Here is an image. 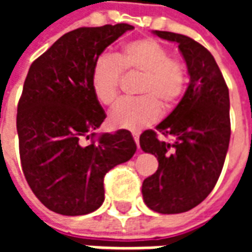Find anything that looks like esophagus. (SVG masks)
Masks as SVG:
<instances>
[{
  "instance_id": "esophagus-1",
  "label": "esophagus",
  "mask_w": 252,
  "mask_h": 252,
  "mask_svg": "<svg viewBox=\"0 0 252 252\" xmlns=\"http://www.w3.org/2000/svg\"><path fill=\"white\" fill-rule=\"evenodd\" d=\"M133 139H135V143H136V146L139 147V135H137V133H133Z\"/></svg>"
}]
</instances>
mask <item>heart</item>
<instances>
[{"mask_svg": "<svg viewBox=\"0 0 252 252\" xmlns=\"http://www.w3.org/2000/svg\"><path fill=\"white\" fill-rule=\"evenodd\" d=\"M121 70L142 74L137 85V99H123L112 109V126L139 131L158 120L160 106L171 110L185 92L186 67L170 57L167 48L153 39H137L123 46L113 57L102 54L92 68L90 85L95 98L102 105L115 104L119 95Z\"/></svg>", "mask_w": 252, "mask_h": 252, "instance_id": "obj_1", "label": "heart"}]
</instances>
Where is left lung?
Returning a JSON list of instances; mask_svg holds the SVG:
<instances>
[{
    "mask_svg": "<svg viewBox=\"0 0 252 252\" xmlns=\"http://www.w3.org/2000/svg\"><path fill=\"white\" fill-rule=\"evenodd\" d=\"M154 35L178 44L190 81L184 97L157 131L140 135L144 153L158 159V170L143 181L146 205L173 215L188 212L205 200L220 177L227 155L231 121L229 93L215 58L185 35L154 31ZM159 131L175 139L160 142Z\"/></svg>",
    "mask_w": 252,
    "mask_h": 252,
    "instance_id": "obj_1",
    "label": "left lung"
}]
</instances>
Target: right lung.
Returning a JSON list of instances; mask_svg holds the SVG:
<instances>
[{
	"instance_id": "add662e5",
	"label": "right lung",
	"mask_w": 252,
	"mask_h": 252,
	"mask_svg": "<svg viewBox=\"0 0 252 252\" xmlns=\"http://www.w3.org/2000/svg\"><path fill=\"white\" fill-rule=\"evenodd\" d=\"M132 30L129 24L78 28L31 64L17 105L20 159L32 191L55 213L81 216L98 209L105 174L136 153L126 129L83 144L106 117L90 85L94 62Z\"/></svg>"
}]
</instances>
